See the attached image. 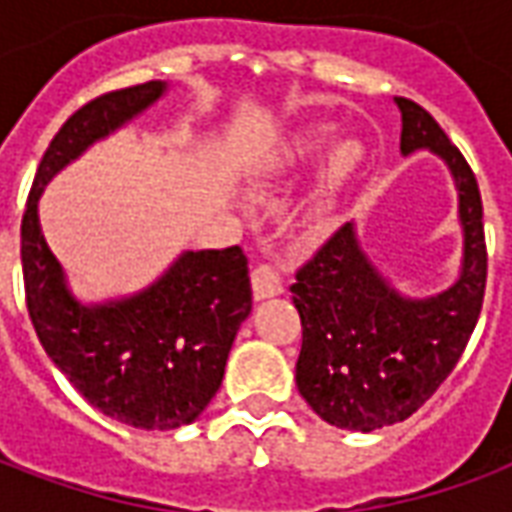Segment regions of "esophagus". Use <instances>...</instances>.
<instances>
[{
    "mask_svg": "<svg viewBox=\"0 0 512 512\" xmlns=\"http://www.w3.org/2000/svg\"><path fill=\"white\" fill-rule=\"evenodd\" d=\"M252 293H255L257 301L279 296L282 293V277H279L277 268L268 266V263H260V266L252 268Z\"/></svg>",
    "mask_w": 512,
    "mask_h": 512,
    "instance_id": "34e87169",
    "label": "esophagus"
}]
</instances>
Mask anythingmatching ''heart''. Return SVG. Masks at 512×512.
I'll return each mask as SVG.
<instances>
[{"label": "heart", "mask_w": 512, "mask_h": 512, "mask_svg": "<svg viewBox=\"0 0 512 512\" xmlns=\"http://www.w3.org/2000/svg\"><path fill=\"white\" fill-rule=\"evenodd\" d=\"M301 156H304V147L296 150V153L290 156V161H301ZM356 158H359V153H356L354 145H343L332 156V164H329L326 175H323L318 200H315V205L310 208V216H307V224H310L312 233H321L323 227H326V222H329V216H332V205H334V194H337V189L343 186L345 178L354 172Z\"/></svg>", "instance_id": "b5f03b06"}]
</instances>
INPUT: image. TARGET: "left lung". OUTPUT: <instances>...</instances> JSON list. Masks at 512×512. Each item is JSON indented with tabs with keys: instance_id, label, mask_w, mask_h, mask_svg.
<instances>
[{
	"instance_id": "8db88e82",
	"label": "left lung",
	"mask_w": 512,
	"mask_h": 512,
	"mask_svg": "<svg viewBox=\"0 0 512 512\" xmlns=\"http://www.w3.org/2000/svg\"><path fill=\"white\" fill-rule=\"evenodd\" d=\"M395 104L403 156L430 150L452 172L463 227L461 274L436 296L408 299L367 260L348 222L290 285L301 318V397L329 425L362 433L403 422L444 384L477 326L488 277L483 200L472 167L422 106L408 98Z\"/></svg>"
}]
</instances>
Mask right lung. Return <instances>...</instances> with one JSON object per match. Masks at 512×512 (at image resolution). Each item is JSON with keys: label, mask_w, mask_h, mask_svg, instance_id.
Instances as JSON below:
<instances>
[{"label": "right lung", "mask_w": 512, "mask_h": 512, "mask_svg": "<svg viewBox=\"0 0 512 512\" xmlns=\"http://www.w3.org/2000/svg\"><path fill=\"white\" fill-rule=\"evenodd\" d=\"M164 93L167 82H145L73 112L43 153L21 219L27 310L43 351L90 406L142 430L189 425L219 392L235 334L252 312L246 255L241 246L183 252L150 288L82 304L43 238L38 200L62 167Z\"/></svg>", "instance_id": "add662e5"}]
</instances>
